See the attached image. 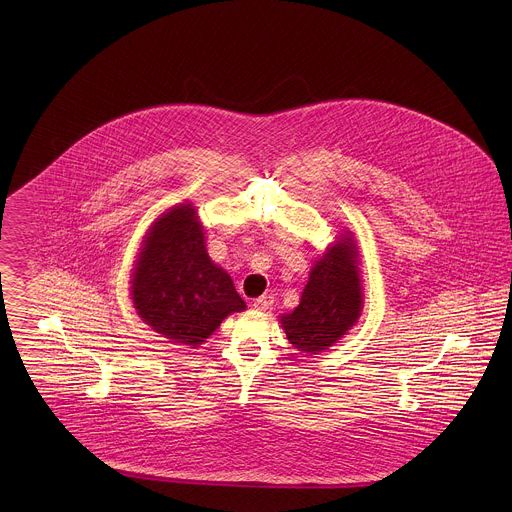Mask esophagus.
<instances>
[{"label":"esophagus","instance_id":"esophagus-1","mask_svg":"<svg viewBox=\"0 0 512 512\" xmlns=\"http://www.w3.org/2000/svg\"><path fill=\"white\" fill-rule=\"evenodd\" d=\"M272 303H274V297L270 295V293H265V295H261V297H257L255 301H253V307L257 309V311H267L272 307Z\"/></svg>","mask_w":512,"mask_h":512}]
</instances>
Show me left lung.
<instances>
[{
    "label": "left lung",
    "mask_w": 512,
    "mask_h": 512,
    "mask_svg": "<svg viewBox=\"0 0 512 512\" xmlns=\"http://www.w3.org/2000/svg\"><path fill=\"white\" fill-rule=\"evenodd\" d=\"M361 311L359 251L351 232H345L313 265L299 305L282 315L280 324L297 351L317 355L338 343Z\"/></svg>",
    "instance_id": "left-lung-1"
}]
</instances>
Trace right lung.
<instances>
[{
    "label": "right lung",
    "instance_id": "1",
    "mask_svg": "<svg viewBox=\"0 0 512 512\" xmlns=\"http://www.w3.org/2000/svg\"><path fill=\"white\" fill-rule=\"evenodd\" d=\"M136 313L163 338L197 347L245 309L232 278L205 249L192 203H178L147 230L132 272Z\"/></svg>",
    "mask_w": 512,
    "mask_h": 512
}]
</instances>
